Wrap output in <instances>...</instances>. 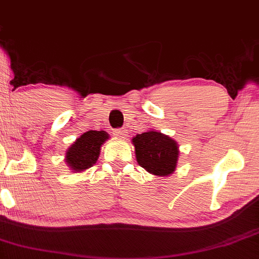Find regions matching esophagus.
Segmentation results:
<instances>
[{
    "mask_svg": "<svg viewBox=\"0 0 259 259\" xmlns=\"http://www.w3.org/2000/svg\"><path fill=\"white\" fill-rule=\"evenodd\" d=\"M126 130H125V127H118V129H115V132H114V135L117 136V138H119V139H123L124 136L126 135Z\"/></svg>",
    "mask_w": 259,
    "mask_h": 259,
    "instance_id": "34e87169",
    "label": "esophagus"
}]
</instances>
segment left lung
I'll list each match as a JSON object with an SVG mask.
<instances>
[{
	"label": "left lung",
	"instance_id": "1",
	"mask_svg": "<svg viewBox=\"0 0 259 259\" xmlns=\"http://www.w3.org/2000/svg\"><path fill=\"white\" fill-rule=\"evenodd\" d=\"M133 142L138 163L147 171L167 177L175 170L179 150L174 140L151 130L136 135Z\"/></svg>",
	"mask_w": 259,
	"mask_h": 259
}]
</instances>
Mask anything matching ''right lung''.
Here are the masks:
<instances>
[{
    "instance_id": "1",
    "label": "right lung",
    "mask_w": 259,
    "mask_h": 259,
    "mask_svg": "<svg viewBox=\"0 0 259 259\" xmlns=\"http://www.w3.org/2000/svg\"><path fill=\"white\" fill-rule=\"evenodd\" d=\"M107 139L108 134L103 130L84 133L67 151L65 162L74 171H81L92 167L99 158L101 146Z\"/></svg>"
}]
</instances>
